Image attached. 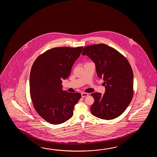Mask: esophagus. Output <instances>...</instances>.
Here are the masks:
<instances>
[{
    "label": "esophagus",
    "mask_w": 157,
    "mask_h": 157,
    "mask_svg": "<svg viewBox=\"0 0 157 157\" xmlns=\"http://www.w3.org/2000/svg\"><path fill=\"white\" fill-rule=\"evenodd\" d=\"M88 95H89V94L86 93H82L81 94V97H82V98L87 97Z\"/></svg>",
    "instance_id": "34e87169"
}]
</instances>
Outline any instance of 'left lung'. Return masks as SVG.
<instances>
[{"label": "left lung", "instance_id": "1", "mask_svg": "<svg viewBox=\"0 0 157 157\" xmlns=\"http://www.w3.org/2000/svg\"><path fill=\"white\" fill-rule=\"evenodd\" d=\"M82 54L95 64L98 76L103 78V95L94 93L91 114L103 120H113L126 110L133 97V71L127 59L112 47L104 44L85 47Z\"/></svg>", "mask_w": 157, "mask_h": 157}]
</instances>
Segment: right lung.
<instances>
[{
  "label": "right lung",
  "mask_w": 157,
  "mask_h": 157,
  "mask_svg": "<svg viewBox=\"0 0 157 157\" xmlns=\"http://www.w3.org/2000/svg\"><path fill=\"white\" fill-rule=\"evenodd\" d=\"M83 47H58L48 50L35 60L31 70L30 91L33 107L45 120L62 124L73 116L78 93L63 90L62 80L70 76Z\"/></svg>",
  "instance_id": "add662e5"
}]
</instances>
